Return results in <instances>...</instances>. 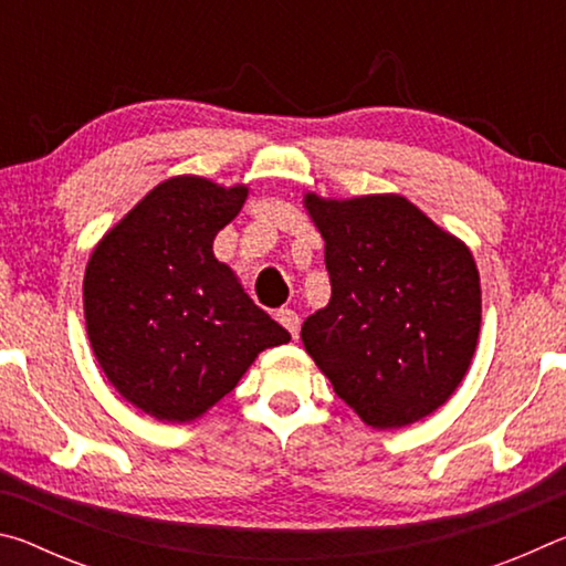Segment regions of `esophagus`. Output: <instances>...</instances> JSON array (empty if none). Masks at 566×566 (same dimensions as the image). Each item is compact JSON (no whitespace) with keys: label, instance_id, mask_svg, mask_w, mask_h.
Segmentation results:
<instances>
[{"label":"esophagus","instance_id":"34e87169","mask_svg":"<svg viewBox=\"0 0 566 566\" xmlns=\"http://www.w3.org/2000/svg\"><path fill=\"white\" fill-rule=\"evenodd\" d=\"M276 322H280L282 327L292 334V337H296V334H300L302 319H300V314H296L294 310H280V312H276Z\"/></svg>","mask_w":566,"mask_h":566}]
</instances>
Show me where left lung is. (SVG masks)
<instances>
[{"mask_svg":"<svg viewBox=\"0 0 566 566\" xmlns=\"http://www.w3.org/2000/svg\"><path fill=\"white\" fill-rule=\"evenodd\" d=\"M304 207L324 239L332 300L302 324L304 349L364 424L437 411L472 364L482 286L469 247L399 195Z\"/></svg>","mask_w":566,"mask_h":566,"instance_id":"obj_1","label":"left lung"}]
</instances>
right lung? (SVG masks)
Segmentation results:
<instances>
[{
  "mask_svg": "<svg viewBox=\"0 0 566 566\" xmlns=\"http://www.w3.org/2000/svg\"><path fill=\"white\" fill-rule=\"evenodd\" d=\"M247 185L165 179L104 234L84 272V322L112 387L145 415L185 424L237 387L260 352L292 337L214 256Z\"/></svg>",
  "mask_w": 566,
  "mask_h": 566,
  "instance_id": "obj_1",
  "label": "right lung"
}]
</instances>
